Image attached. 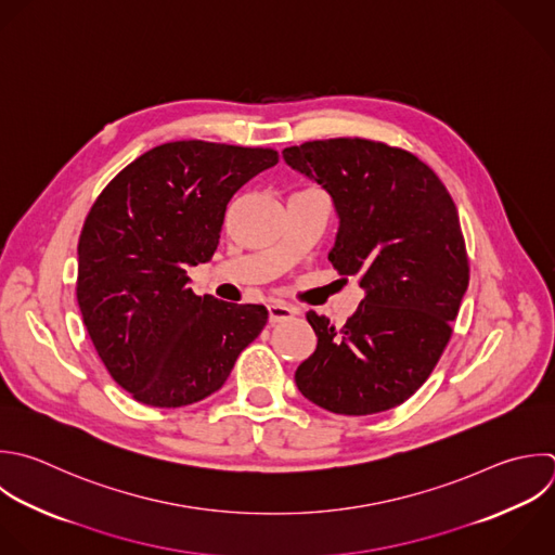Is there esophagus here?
Here are the masks:
<instances>
[{
	"instance_id": "esophagus-1",
	"label": "esophagus",
	"mask_w": 555,
	"mask_h": 555,
	"mask_svg": "<svg viewBox=\"0 0 555 555\" xmlns=\"http://www.w3.org/2000/svg\"><path fill=\"white\" fill-rule=\"evenodd\" d=\"M299 314V308H293V306H286L282 301H273L269 306V321L271 323H282V321H288L293 317Z\"/></svg>"
}]
</instances>
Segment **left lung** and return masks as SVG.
Segmentation results:
<instances>
[{
  "label": "left lung",
  "mask_w": 555,
  "mask_h": 555,
  "mask_svg": "<svg viewBox=\"0 0 555 555\" xmlns=\"http://www.w3.org/2000/svg\"><path fill=\"white\" fill-rule=\"evenodd\" d=\"M282 158L332 197L327 258L364 291L338 330L308 312L317 349L297 366V388L334 414L390 410L429 377L468 286L455 204L425 163L384 143L312 141Z\"/></svg>",
  "instance_id": "obj_1"
}]
</instances>
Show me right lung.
Wrapping results in <instances>:
<instances>
[{"label":"right lung","instance_id":"right-lung-1","mask_svg":"<svg viewBox=\"0 0 555 555\" xmlns=\"http://www.w3.org/2000/svg\"><path fill=\"white\" fill-rule=\"evenodd\" d=\"M275 165L278 152L262 147L165 143L91 208L78 243V304L102 362L137 401H202L267 325L264 306L197 297L186 269L212 258L232 197Z\"/></svg>","mask_w":555,"mask_h":555}]
</instances>
